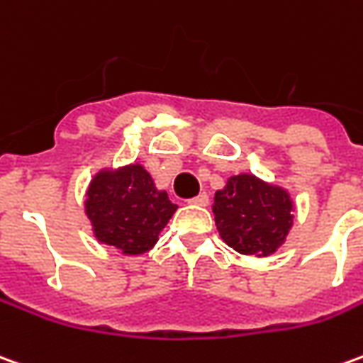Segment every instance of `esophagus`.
<instances>
[{"label": "esophagus", "mask_w": 363, "mask_h": 363, "mask_svg": "<svg viewBox=\"0 0 363 363\" xmlns=\"http://www.w3.org/2000/svg\"><path fill=\"white\" fill-rule=\"evenodd\" d=\"M189 202H190V204H194V206H206V204H208V194H206V192H200L199 196L190 199Z\"/></svg>", "instance_id": "esophagus-1"}]
</instances>
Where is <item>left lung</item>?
Listing matches in <instances>:
<instances>
[{
	"instance_id": "obj_1",
	"label": "left lung",
	"mask_w": 363,
	"mask_h": 363,
	"mask_svg": "<svg viewBox=\"0 0 363 363\" xmlns=\"http://www.w3.org/2000/svg\"><path fill=\"white\" fill-rule=\"evenodd\" d=\"M212 212L220 238L230 247L243 255L267 257L287 240L295 204L285 189L242 173L216 190Z\"/></svg>"
}]
</instances>
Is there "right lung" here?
Segmentation results:
<instances>
[{
	"label": "right lung",
	"instance_id": "right-lung-1",
	"mask_svg": "<svg viewBox=\"0 0 363 363\" xmlns=\"http://www.w3.org/2000/svg\"><path fill=\"white\" fill-rule=\"evenodd\" d=\"M84 208L98 242L123 255H141L155 245L179 206L157 189L145 167L133 163L94 174Z\"/></svg>",
	"mask_w": 363,
	"mask_h": 363
}]
</instances>
